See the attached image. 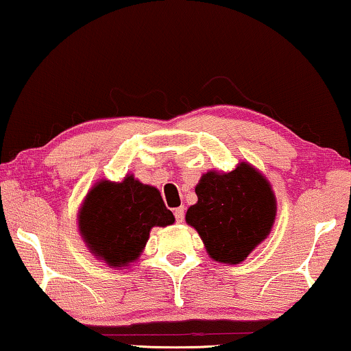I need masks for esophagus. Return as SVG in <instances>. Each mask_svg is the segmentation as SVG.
Listing matches in <instances>:
<instances>
[{"mask_svg":"<svg viewBox=\"0 0 351 351\" xmlns=\"http://www.w3.org/2000/svg\"><path fill=\"white\" fill-rule=\"evenodd\" d=\"M173 214H175V217H176V222L181 223L182 221H184V206L176 208L175 211H173Z\"/></svg>","mask_w":351,"mask_h":351,"instance_id":"obj_1","label":"esophagus"}]
</instances>
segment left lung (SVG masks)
<instances>
[{"mask_svg":"<svg viewBox=\"0 0 351 351\" xmlns=\"http://www.w3.org/2000/svg\"><path fill=\"white\" fill-rule=\"evenodd\" d=\"M197 203L186 213L217 263L238 265L268 238L277 214L273 186L249 162L232 171L209 170L195 186Z\"/></svg>","mask_w":351,"mask_h":351,"instance_id":"obj_1","label":"left lung"}]
</instances>
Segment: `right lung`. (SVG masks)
I'll list each match as a JSON object with an SVG mask.
<instances>
[{
    "label": "right lung",
    "mask_w": 351,
    "mask_h": 351,
    "mask_svg": "<svg viewBox=\"0 0 351 351\" xmlns=\"http://www.w3.org/2000/svg\"><path fill=\"white\" fill-rule=\"evenodd\" d=\"M175 216L160 192L132 173L123 181L99 180L77 214L78 233L88 250L110 268L125 269L142 255L153 227H167Z\"/></svg>",
    "instance_id": "add662e5"
}]
</instances>
